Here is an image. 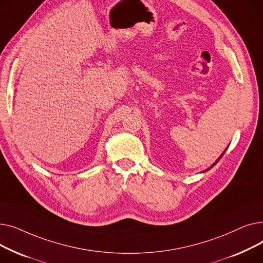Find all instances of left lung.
Masks as SVG:
<instances>
[{"mask_svg": "<svg viewBox=\"0 0 263 263\" xmlns=\"http://www.w3.org/2000/svg\"><path fill=\"white\" fill-rule=\"evenodd\" d=\"M225 151H226V149H225ZM225 151H224V153H223V154H222V155H220V156H219V158H218V159H217V160H216V161H215V162H214V163H213V164H212V165H211V166H210V167H209V168H206V170H205V172H206V171H209V170H211V168H212V167H213V166H214V165H215V164H216V163H217V162H218V161H219V160H220V158H222V157H223V156H224V154H225Z\"/></svg>", "mask_w": 263, "mask_h": 263, "instance_id": "1", "label": "left lung"}]
</instances>
